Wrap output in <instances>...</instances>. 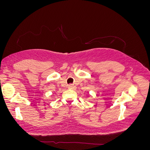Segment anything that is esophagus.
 I'll list each match as a JSON object with an SVG mask.
<instances>
[{
    "label": "esophagus",
    "mask_w": 150,
    "mask_h": 150,
    "mask_svg": "<svg viewBox=\"0 0 150 150\" xmlns=\"http://www.w3.org/2000/svg\"><path fill=\"white\" fill-rule=\"evenodd\" d=\"M68 88H69V89H74L76 88V87H75V86H74V85L69 84V86H68Z\"/></svg>",
    "instance_id": "esophagus-1"
}]
</instances>
